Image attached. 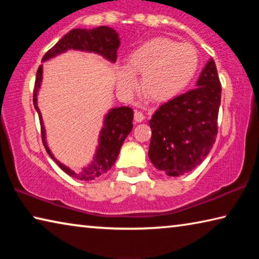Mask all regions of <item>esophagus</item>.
Returning <instances> with one entry per match:
<instances>
[{
  "label": "esophagus",
  "mask_w": 259,
  "mask_h": 259,
  "mask_svg": "<svg viewBox=\"0 0 259 259\" xmlns=\"http://www.w3.org/2000/svg\"><path fill=\"white\" fill-rule=\"evenodd\" d=\"M135 121L136 122H143L144 120H145V116H144V114L142 113V112H138V111H136L135 112Z\"/></svg>",
  "instance_id": "1"
}]
</instances>
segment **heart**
<instances>
[{"label":"heart","instance_id":"1","mask_svg":"<svg viewBox=\"0 0 259 259\" xmlns=\"http://www.w3.org/2000/svg\"><path fill=\"white\" fill-rule=\"evenodd\" d=\"M198 64V54L192 46L154 37L130 52L125 67L117 69L116 83L122 91L130 94L137 87L135 75H142L143 94L154 102H165L185 89Z\"/></svg>","mask_w":259,"mask_h":259}]
</instances>
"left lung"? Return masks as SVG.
Listing matches in <instances>:
<instances>
[{"label": "left lung", "instance_id": "8db88e82", "mask_svg": "<svg viewBox=\"0 0 259 259\" xmlns=\"http://www.w3.org/2000/svg\"><path fill=\"white\" fill-rule=\"evenodd\" d=\"M222 87L213 59H209L196 88L161 105L148 121V150L153 165L168 176L192 171L209 154L217 137Z\"/></svg>", "mask_w": 259, "mask_h": 259}]
</instances>
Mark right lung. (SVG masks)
I'll use <instances>...</instances> for the list:
<instances>
[{
  "label": "right lung",
  "instance_id": "add662e5",
  "mask_svg": "<svg viewBox=\"0 0 259 259\" xmlns=\"http://www.w3.org/2000/svg\"><path fill=\"white\" fill-rule=\"evenodd\" d=\"M120 47V37L116 30L108 26H99L97 28H74L68 32L63 38L56 43L51 49L43 57L42 61L55 58L61 54H65L68 50H76L83 52H93V54L102 56L103 58L114 64L116 61V51ZM43 78V65L37 69L36 80H35L33 104L38 114V119L41 123L42 142L46 147V151L49 156L59 165L61 170L69 176L80 179V181H93L98 178L103 174L107 172L119 156L122 144L131 130H133L134 111L128 106L114 107L107 112L104 117L102 130L99 133L98 145L96 148L95 155L89 163L83 166L81 171L75 172L71 168L65 165L56 159L51 150L48 146L46 128L43 124L42 114L37 105L38 91L41 89Z\"/></svg>",
  "mask_w": 259,
  "mask_h": 259
}]
</instances>
